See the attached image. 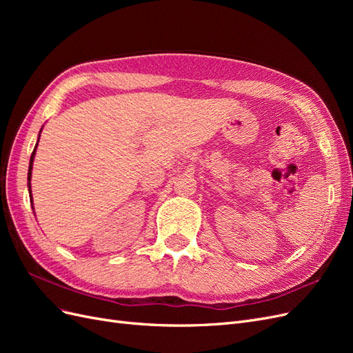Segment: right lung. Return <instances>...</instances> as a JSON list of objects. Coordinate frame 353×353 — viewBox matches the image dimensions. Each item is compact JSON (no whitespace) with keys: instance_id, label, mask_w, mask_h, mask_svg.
Here are the masks:
<instances>
[{"instance_id":"add662e5","label":"right lung","mask_w":353,"mask_h":353,"mask_svg":"<svg viewBox=\"0 0 353 353\" xmlns=\"http://www.w3.org/2000/svg\"><path fill=\"white\" fill-rule=\"evenodd\" d=\"M41 134V132H39ZM38 141H39V135H38ZM37 145H38V143H37ZM37 145H35V148H34V152H32V156H30V162H29V170H28V187H29V196H30V199H32V191H30V178H32V165H34V159H35V152H37Z\"/></svg>"}]
</instances>
